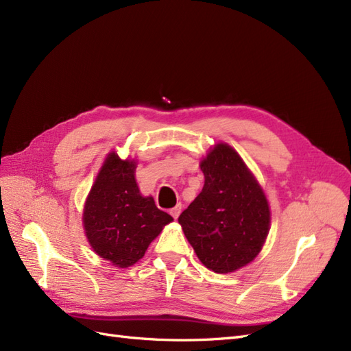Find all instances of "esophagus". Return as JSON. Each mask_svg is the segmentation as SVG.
Returning <instances> with one entry per match:
<instances>
[{"instance_id": "obj_1", "label": "esophagus", "mask_w": 351, "mask_h": 351, "mask_svg": "<svg viewBox=\"0 0 351 351\" xmlns=\"http://www.w3.org/2000/svg\"><path fill=\"white\" fill-rule=\"evenodd\" d=\"M180 212H182V205H177V206H174L171 210H169V214H171V217L174 218V219H177L178 218V215H180Z\"/></svg>"}]
</instances>
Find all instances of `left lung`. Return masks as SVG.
I'll list each match as a JSON object with an SVG mask.
<instances>
[{"instance_id":"1","label":"left lung","mask_w":351,"mask_h":351,"mask_svg":"<svg viewBox=\"0 0 351 351\" xmlns=\"http://www.w3.org/2000/svg\"><path fill=\"white\" fill-rule=\"evenodd\" d=\"M200 169L205 184L178 222L199 261L218 274L234 272L258 256L269 232L267 196L240 155L215 145Z\"/></svg>"}]
</instances>
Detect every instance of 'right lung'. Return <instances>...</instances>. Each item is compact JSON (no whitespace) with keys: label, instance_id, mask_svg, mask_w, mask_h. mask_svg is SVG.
Instances as JSON below:
<instances>
[{"label":"right lung","instance_id":"1","mask_svg":"<svg viewBox=\"0 0 351 351\" xmlns=\"http://www.w3.org/2000/svg\"><path fill=\"white\" fill-rule=\"evenodd\" d=\"M134 159L111 152L95 180L83 209V227L98 256L119 268L132 267L151 241L173 221L152 196L137 187Z\"/></svg>","mask_w":351,"mask_h":351}]
</instances>
